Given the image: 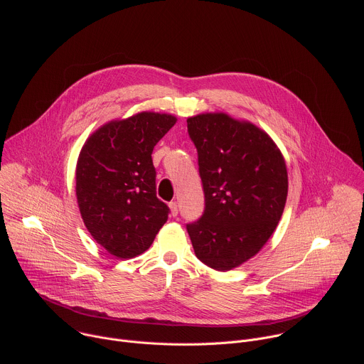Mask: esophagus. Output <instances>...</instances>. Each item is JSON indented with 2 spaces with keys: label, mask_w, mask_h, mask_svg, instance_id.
<instances>
[{
  "label": "esophagus",
  "mask_w": 364,
  "mask_h": 364,
  "mask_svg": "<svg viewBox=\"0 0 364 364\" xmlns=\"http://www.w3.org/2000/svg\"><path fill=\"white\" fill-rule=\"evenodd\" d=\"M168 205H170V210H171V216L176 218L178 215V204L176 201H171Z\"/></svg>",
  "instance_id": "obj_1"
}]
</instances>
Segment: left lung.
Listing matches in <instances>:
<instances>
[{
	"label": "left lung",
	"mask_w": 364,
	"mask_h": 364,
	"mask_svg": "<svg viewBox=\"0 0 364 364\" xmlns=\"http://www.w3.org/2000/svg\"><path fill=\"white\" fill-rule=\"evenodd\" d=\"M187 128L204 212L186 228L200 261L229 271L261 250L278 226L288 194L285 160L267 132L226 114L196 115Z\"/></svg>",
	"instance_id": "8db88e82"
}]
</instances>
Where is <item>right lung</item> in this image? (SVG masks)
<instances>
[{"label": "right lung", "instance_id": "obj_1", "mask_svg": "<svg viewBox=\"0 0 364 364\" xmlns=\"http://www.w3.org/2000/svg\"><path fill=\"white\" fill-rule=\"evenodd\" d=\"M176 121L155 112L112 121L80 151L76 196L82 219L93 239L117 257L145 252L168 219V205L157 197L151 154Z\"/></svg>", "mask_w": 364, "mask_h": 364}]
</instances>
